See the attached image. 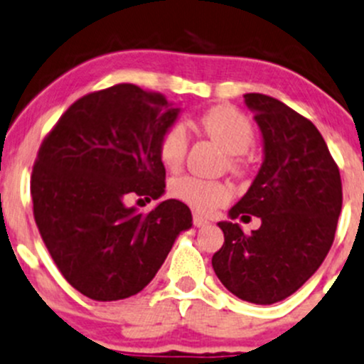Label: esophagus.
<instances>
[{"mask_svg": "<svg viewBox=\"0 0 364 364\" xmlns=\"http://www.w3.org/2000/svg\"><path fill=\"white\" fill-rule=\"evenodd\" d=\"M208 223H209V221L205 220L204 216H200V214H197V213L193 214V225H195V227H204V225H208Z\"/></svg>", "mask_w": 364, "mask_h": 364, "instance_id": "1", "label": "esophagus"}]
</instances>
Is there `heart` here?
<instances>
[{"label": "heart", "instance_id": "b5f03b06", "mask_svg": "<svg viewBox=\"0 0 364 364\" xmlns=\"http://www.w3.org/2000/svg\"><path fill=\"white\" fill-rule=\"evenodd\" d=\"M198 129L216 141L227 155L228 169L235 174H244L247 169L246 151L255 144V127L242 112L233 106L220 105L204 112L197 120ZM190 136L183 124H172L160 137V160L167 169L176 172L183 167L188 153ZM169 192L174 198L185 202L193 211L209 214L230 202L233 190L227 181L204 179L197 176H179L169 185Z\"/></svg>", "mask_w": 364, "mask_h": 364}]
</instances>
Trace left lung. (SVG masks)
<instances>
[{
    "mask_svg": "<svg viewBox=\"0 0 364 364\" xmlns=\"http://www.w3.org/2000/svg\"><path fill=\"white\" fill-rule=\"evenodd\" d=\"M263 134L265 160L230 218L252 214L262 227L244 233L221 221L225 242L213 269L240 300L270 305L293 294L321 267L342 211V179L323 136L279 99L246 94Z\"/></svg>",
    "mask_w": 364,
    "mask_h": 364,
    "instance_id": "left-lung-1",
    "label": "left lung"
}]
</instances>
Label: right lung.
Segmentation results:
<instances>
[{
	"label": "right lung",
	"instance_id": "obj_1",
	"mask_svg": "<svg viewBox=\"0 0 364 364\" xmlns=\"http://www.w3.org/2000/svg\"><path fill=\"white\" fill-rule=\"evenodd\" d=\"M178 113L160 92L118 83L73 102L38 150L34 221L59 272L92 300L139 293L192 227L188 205L176 198L150 213L125 205L131 195L164 193L159 144Z\"/></svg>",
	"mask_w": 364,
	"mask_h": 364
}]
</instances>
